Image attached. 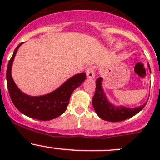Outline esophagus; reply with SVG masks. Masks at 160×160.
I'll list each match as a JSON object with an SVG mask.
<instances>
[{"instance_id": "34e87169", "label": "esophagus", "mask_w": 160, "mask_h": 160, "mask_svg": "<svg viewBox=\"0 0 160 160\" xmlns=\"http://www.w3.org/2000/svg\"><path fill=\"white\" fill-rule=\"evenodd\" d=\"M86 73H87V76H88V78L91 79V78H93L95 76V67H93V66H90V67H88V69H87V71H86Z\"/></svg>"}]
</instances>
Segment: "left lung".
<instances>
[{"instance_id": "left-lung-1", "label": "left lung", "mask_w": 160, "mask_h": 160, "mask_svg": "<svg viewBox=\"0 0 160 160\" xmlns=\"http://www.w3.org/2000/svg\"><path fill=\"white\" fill-rule=\"evenodd\" d=\"M148 66L149 67V65ZM101 77L96 80V90L92 100V104L97 114L103 120L113 122H122L138 114L146 106V103L135 108H128L123 106L115 107L108 101L101 87Z\"/></svg>"}]
</instances>
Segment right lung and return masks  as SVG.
I'll list each match as a JSON object with an SVG mask.
<instances>
[{"mask_svg":"<svg viewBox=\"0 0 160 160\" xmlns=\"http://www.w3.org/2000/svg\"><path fill=\"white\" fill-rule=\"evenodd\" d=\"M19 44L14 49L7 68L8 89L13 104L20 112L32 118L49 121L59 117L65 112L69 104L72 91L81 85L86 79L84 72L77 74L65 82L60 88L49 94L39 97H31L22 93L18 88L11 77L13 60L20 47Z\"/></svg>","mask_w":160,"mask_h":160,"instance_id":"1","label":"right lung"}]
</instances>
